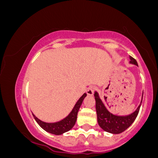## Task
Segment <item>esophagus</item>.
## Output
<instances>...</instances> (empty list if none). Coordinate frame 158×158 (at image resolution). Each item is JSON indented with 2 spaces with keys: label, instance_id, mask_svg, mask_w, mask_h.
<instances>
[{
  "label": "esophagus",
  "instance_id": "obj_1",
  "mask_svg": "<svg viewBox=\"0 0 158 158\" xmlns=\"http://www.w3.org/2000/svg\"><path fill=\"white\" fill-rule=\"evenodd\" d=\"M94 90H95V88H94V86H90L86 89V93L88 95L92 96L94 93Z\"/></svg>",
  "mask_w": 158,
  "mask_h": 158
}]
</instances>
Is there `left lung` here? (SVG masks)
<instances>
[{
	"label": "left lung",
	"instance_id": "8db88e82",
	"mask_svg": "<svg viewBox=\"0 0 158 158\" xmlns=\"http://www.w3.org/2000/svg\"><path fill=\"white\" fill-rule=\"evenodd\" d=\"M129 59L130 64H135L138 67L137 61L134 58L129 56ZM94 97L96 99V110H97V114L98 124L105 131L110 134H115V135L122 133L134 123L139 113V108H140L141 102L143 100L142 95L140 104L133 113L127 116H118L110 113L109 110L107 109L102 99L99 97L97 91H95L94 93Z\"/></svg>",
	"mask_w": 158,
	"mask_h": 158
}]
</instances>
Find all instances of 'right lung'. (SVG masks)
Instances as JSON below:
<instances>
[{"instance_id": "1", "label": "right lung", "mask_w": 158, "mask_h": 158, "mask_svg": "<svg viewBox=\"0 0 158 158\" xmlns=\"http://www.w3.org/2000/svg\"><path fill=\"white\" fill-rule=\"evenodd\" d=\"M87 94H84L81 97L79 98V100L77 101V103L74 106L73 108L72 109L70 113L65 118H64L59 122L56 123H46L44 121L39 119L38 117H36L33 114L34 119L37 122L38 124L39 125L41 128H42L44 131H46L48 133L52 134L55 135H61L65 132L70 131L75 125L76 121L77 119V114L79 111V108H80L81 103H82L83 99L86 97Z\"/></svg>"}]
</instances>
